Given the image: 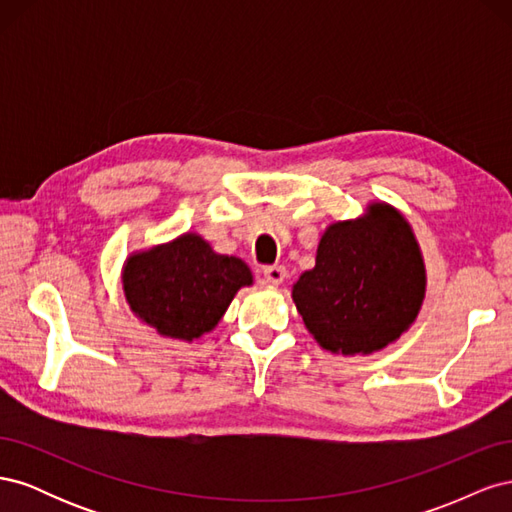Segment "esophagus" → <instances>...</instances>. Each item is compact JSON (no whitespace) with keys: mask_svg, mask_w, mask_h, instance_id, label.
I'll return each instance as SVG.
<instances>
[{"mask_svg":"<svg viewBox=\"0 0 512 512\" xmlns=\"http://www.w3.org/2000/svg\"><path fill=\"white\" fill-rule=\"evenodd\" d=\"M262 275H265V280L273 286L282 284L284 277H286V269L282 265H271V267H265L262 269Z\"/></svg>","mask_w":512,"mask_h":512,"instance_id":"1","label":"esophagus"}]
</instances>
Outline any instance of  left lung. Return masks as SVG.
I'll use <instances>...</instances> for the list:
<instances>
[{
  "label": "left lung",
  "mask_w": 512,
  "mask_h": 512,
  "mask_svg": "<svg viewBox=\"0 0 512 512\" xmlns=\"http://www.w3.org/2000/svg\"><path fill=\"white\" fill-rule=\"evenodd\" d=\"M425 294V267L408 222L374 205L363 220L333 224L316 267L292 288L307 331L322 348L369 354L414 322Z\"/></svg>",
  "instance_id": "1"
}]
</instances>
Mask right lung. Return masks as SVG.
Segmentation results:
<instances>
[{"instance_id": "right-lung-1", "label": "right lung", "mask_w": 512, "mask_h": 512, "mask_svg": "<svg viewBox=\"0 0 512 512\" xmlns=\"http://www.w3.org/2000/svg\"><path fill=\"white\" fill-rule=\"evenodd\" d=\"M252 273L239 258L215 254L196 235L136 254L123 269L126 299L162 335L194 339L211 331Z\"/></svg>"}]
</instances>
